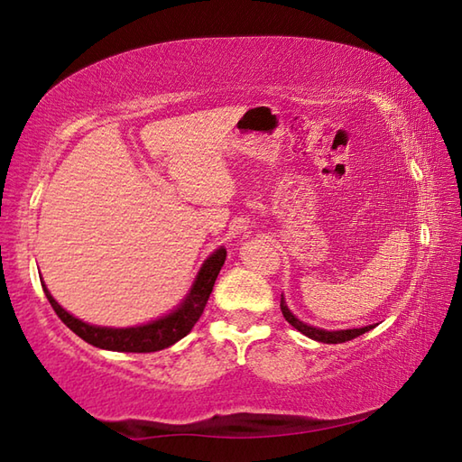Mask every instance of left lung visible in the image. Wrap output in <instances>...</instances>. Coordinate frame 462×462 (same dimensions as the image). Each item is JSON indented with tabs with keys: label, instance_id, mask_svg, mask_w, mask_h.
<instances>
[{
	"label": "left lung",
	"instance_id": "8db88e82",
	"mask_svg": "<svg viewBox=\"0 0 462 462\" xmlns=\"http://www.w3.org/2000/svg\"><path fill=\"white\" fill-rule=\"evenodd\" d=\"M281 311H283L285 319L295 328V330H300L301 334H306L308 338H311V340L326 342V344H340V342L353 340V338H356V336L369 332L371 328H373V326H365V328H346V330H324V328L310 326L306 322H301V319L297 318V316H293V311L287 308L283 295H281Z\"/></svg>",
	"mask_w": 462,
	"mask_h": 462
}]
</instances>
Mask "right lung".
Segmentation results:
<instances>
[{
    "label": "right lung",
    "mask_w": 462,
    "mask_h": 462,
    "mask_svg": "<svg viewBox=\"0 0 462 462\" xmlns=\"http://www.w3.org/2000/svg\"><path fill=\"white\" fill-rule=\"evenodd\" d=\"M224 261L226 248H216L214 253L203 261L198 275H195L191 289L183 297V301L179 303L175 310H171L169 314L140 326L107 328L88 324L83 322V319L75 318L73 314H69L62 306H59V301L54 300L44 283L42 289L46 293V300L51 301L52 310L57 311V316L85 342L104 350H116V353H154V350L171 346V344L185 338V336L191 332V328L203 314V308H206L209 293H212L217 273L224 267Z\"/></svg>",
    "instance_id": "1"
}]
</instances>
